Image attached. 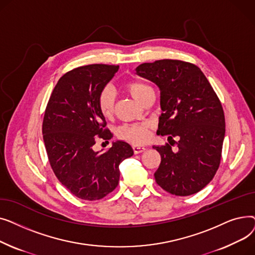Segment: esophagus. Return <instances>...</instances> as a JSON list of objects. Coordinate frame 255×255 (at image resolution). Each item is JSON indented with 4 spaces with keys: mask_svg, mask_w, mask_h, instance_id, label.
<instances>
[{
    "mask_svg": "<svg viewBox=\"0 0 255 255\" xmlns=\"http://www.w3.org/2000/svg\"><path fill=\"white\" fill-rule=\"evenodd\" d=\"M132 149H133V152H134L135 154H139V153H142L145 151V148L143 145H138V144H133Z\"/></svg>",
    "mask_w": 255,
    "mask_h": 255,
    "instance_id": "1",
    "label": "esophagus"
}]
</instances>
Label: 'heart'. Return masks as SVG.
Masks as SVG:
<instances>
[{"mask_svg": "<svg viewBox=\"0 0 255 255\" xmlns=\"http://www.w3.org/2000/svg\"><path fill=\"white\" fill-rule=\"evenodd\" d=\"M124 89L134 98L140 102L142 98L152 89L145 84L139 82H127L124 84ZM97 104L100 113L105 118H111L114 114L115 96L111 88L105 87L98 94ZM152 125L150 123H138V124H126L120 127L117 135L119 138L127 140L134 144H142L149 140L151 136Z\"/></svg>", "mask_w": 255, "mask_h": 255, "instance_id": "b5f03b06", "label": "heart"}]
</instances>
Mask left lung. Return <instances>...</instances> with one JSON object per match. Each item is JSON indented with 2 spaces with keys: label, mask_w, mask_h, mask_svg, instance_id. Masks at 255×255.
Wrapping results in <instances>:
<instances>
[{
  "label": "left lung",
  "mask_w": 255,
  "mask_h": 255,
  "mask_svg": "<svg viewBox=\"0 0 255 255\" xmlns=\"http://www.w3.org/2000/svg\"><path fill=\"white\" fill-rule=\"evenodd\" d=\"M135 70L159 87L162 114L157 133L179 148L175 152L168 143L154 146L161 156L156 183L178 196L200 191L215 176L221 160L225 119L217 94L203 71L189 62L158 60Z\"/></svg>",
  "instance_id": "8db88e82"
}]
</instances>
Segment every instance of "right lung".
Segmentation results:
<instances>
[{
	"label": "right lung",
	"instance_id": "obj_1",
	"mask_svg": "<svg viewBox=\"0 0 255 255\" xmlns=\"http://www.w3.org/2000/svg\"><path fill=\"white\" fill-rule=\"evenodd\" d=\"M119 66L92 64L65 73L47 102L42 133L50 166L73 195L98 200L113 192L120 179L119 165L133 155L131 145L117 141L105 152H95L98 139L109 140L98 94L114 77Z\"/></svg>",
	"mask_w": 255,
	"mask_h": 255
}]
</instances>
